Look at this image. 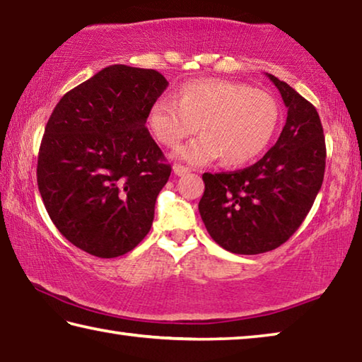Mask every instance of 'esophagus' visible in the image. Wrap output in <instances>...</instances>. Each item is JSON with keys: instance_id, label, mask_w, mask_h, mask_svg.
I'll use <instances>...</instances> for the list:
<instances>
[{"instance_id": "34e87169", "label": "esophagus", "mask_w": 362, "mask_h": 362, "mask_svg": "<svg viewBox=\"0 0 362 362\" xmlns=\"http://www.w3.org/2000/svg\"><path fill=\"white\" fill-rule=\"evenodd\" d=\"M174 174L175 175H179V177H182V175H187L188 173H189V169L188 168H185V166H182V164H174Z\"/></svg>"}]
</instances>
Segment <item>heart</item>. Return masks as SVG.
I'll return each mask as SVG.
<instances>
[{"label":"heart","mask_w":362,"mask_h":362,"mask_svg":"<svg viewBox=\"0 0 362 362\" xmlns=\"http://www.w3.org/2000/svg\"><path fill=\"white\" fill-rule=\"evenodd\" d=\"M278 121L279 108L272 95L226 79L185 83L174 100H158L148 113L150 129L170 148L201 127L203 136L175 151L193 166L220 156L226 166L252 161L272 142Z\"/></svg>","instance_id":"b5f03b06"}]
</instances>
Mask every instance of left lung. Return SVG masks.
<instances>
[{
    "label": "left lung",
    "instance_id": "8db88e82",
    "mask_svg": "<svg viewBox=\"0 0 362 362\" xmlns=\"http://www.w3.org/2000/svg\"><path fill=\"white\" fill-rule=\"evenodd\" d=\"M267 76L287 107L278 142L246 169L203 174L201 218L212 240L233 254H263L289 240L313 206L326 169L316 108L287 83Z\"/></svg>",
    "mask_w": 362,
    "mask_h": 362
}]
</instances>
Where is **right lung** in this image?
I'll return each mask as SVG.
<instances>
[{
  "mask_svg": "<svg viewBox=\"0 0 362 362\" xmlns=\"http://www.w3.org/2000/svg\"><path fill=\"white\" fill-rule=\"evenodd\" d=\"M168 81L156 70L110 65L66 93L41 140L38 188L73 246L124 255L150 231L170 164L145 127Z\"/></svg>",
  "mask_w": 362,
  "mask_h": 362,
  "instance_id": "add662e5",
  "label": "right lung"
}]
</instances>
